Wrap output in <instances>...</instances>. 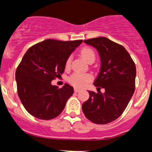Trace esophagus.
<instances>
[{
  "instance_id": "1",
  "label": "esophagus",
  "mask_w": 152,
  "mask_h": 152,
  "mask_svg": "<svg viewBox=\"0 0 152 152\" xmlns=\"http://www.w3.org/2000/svg\"><path fill=\"white\" fill-rule=\"evenodd\" d=\"M75 93H79L80 91V89H78V88H75V90H74Z\"/></svg>"
}]
</instances>
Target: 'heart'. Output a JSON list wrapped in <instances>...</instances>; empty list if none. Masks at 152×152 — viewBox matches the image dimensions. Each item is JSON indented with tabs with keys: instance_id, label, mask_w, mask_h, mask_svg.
<instances>
[{
	"instance_id": "heart-1",
	"label": "heart",
	"mask_w": 152,
	"mask_h": 152,
	"mask_svg": "<svg viewBox=\"0 0 152 152\" xmlns=\"http://www.w3.org/2000/svg\"><path fill=\"white\" fill-rule=\"evenodd\" d=\"M80 53H81L83 58L89 63L91 62H94V60H95L96 53L94 49L90 48V47L83 48L81 49ZM70 65H71V58L69 57L67 60L66 61V64H65L66 69H69ZM91 80L92 77L90 75L82 73V72H75L72 75H71L69 78V81L70 83L77 88H83L86 86L91 81Z\"/></svg>"
}]
</instances>
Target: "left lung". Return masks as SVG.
I'll use <instances>...</instances> for the list:
<instances>
[{"label": "left lung", "mask_w": 152, "mask_h": 152, "mask_svg": "<svg viewBox=\"0 0 152 152\" xmlns=\"http://www.w3.org/2000/svg\"><path fill=\"white\" fill-rule=\"evenodd\" d=\"M84 42L99 52L101 66L94 84L105 92L88 91L90 98L83 104V112L95 124L110 123L123 113L133 96L136 66L124 47L107 38L90 39Z\"/></svg>", "instance_id": "obj_1"}]
</instances>
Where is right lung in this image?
Masks as SVG:
<instances>
[{
	"mask_svg": "<svg viewBox=\"0 0 152 152\" xmlns=\"http://www.w3.org/2000/svg\"><path fill=\"white\" fill-rule=\"evenodd\" d=\"M82 42L46 39L27 51L16 69L15 80L19 98L31 115L51 120L62 113L73 87L66 83L58 88L51 82L63 73L66 61Z\"/></svg>",
	"mask_w": 152,
	"mask_h": 152,
	"instance_id": "add662e5",
	"label": "right lung"
}]
</instances>
